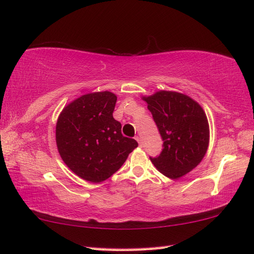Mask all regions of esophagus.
<instances>
[{
  "mask_svg": "<svg viewBox=\"0 0 254 254\" xmlns=\"http://www.w3.org/2000/svg\"><path fill=\"white\" fill-rule=\"evenodd\" d=\"M135 139H136V140L138 141V144H139V146H140V147L143 146V143H141V138H140V136H136V137H135Z\"/></svg>",
  "mask_w": 254,
  "mask_h": 254,
  "instance_id": "obj_1",
  "label": "esophagus"
}]
</instances>
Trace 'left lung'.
<instances>
[{
	"instance_id": "left-lung-1",
	"label": "left lung",
	"mask_w": 254,
	"mask_h": 254,
	"mask_svg": "<svg viewBox=\"0 0 254 254\" xmlns=\"http://www.w3.org/2000/svg\"><path fill=\"white\" fill-rule=\"evenodd\" d=\"M159 129L163 149L150 157L159 172L179 179L201 162L209 146V123L203 109L190 96L159 91L143 97Z\"/></svg>"
}]
</instances>
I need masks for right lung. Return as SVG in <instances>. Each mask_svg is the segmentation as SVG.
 I'll return each instance as SVG.
<instances>
[{
  "label": "right lung",
  "mask_w": 254,
  "mask_h": 254,
  "mask_svg": "<svg viewBox=\"0 0 254 254\" xmlns=\"http://www.w3.org/2000/svg\"><path fill=\"white\" fill-rule=\"evenodd\" d=\"M117 102L105 91L82 95L63 109L56 125L58 152L67 167L91 183L109 179L138 146L123 136L121 123L114 119Z\"/></svg>",
  "instance_id": "obj_1"
}]
</instances>
